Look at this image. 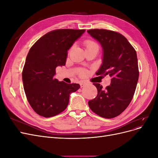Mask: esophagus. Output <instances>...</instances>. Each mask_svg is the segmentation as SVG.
Listing matches in <instances>:
<instances>
[{
    "instance_id": "34e87169",
    "label": "esophagus",
    "mask_w": 158,
    "mask_h": 158,
    "mask_svg": "<svg viewBox=\"0 0 158 158\" xmlns=\"http://www.w3.org/2000/svg\"><path fill=\"white\" fill-rule=\"evenodd\" d=\"M80 87H81V88H83V87L84 86V85H86V83L83 82H81L80 83Z\"/></svg>"
}]
</instances>
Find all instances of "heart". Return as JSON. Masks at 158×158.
Wrapping results in <instances>:
<instances>
[{"label": "heart", "instance_id": "heart-1", "mask_svg": "<svg viewBox=\"0 0 158 158\" xmlns=\"http://www.w3.org/2000/svg\"><path fill=\"white\" fill-rule=\"evenodd\" d=\"M96 45L95 44V43L92 41H90V40H86L84 41V45L85 47V48H87V47H89V46H92V45ZM86 74V72H85V70H82V72L80 73V75L81 76H85V74Z\"/></svg>", "mask_w": 158, "mask_h": 158}]
</instances>
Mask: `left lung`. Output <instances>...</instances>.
I'll list each match as a JSON object with an SVG mask.
<instances>
[{"instance_id": "left-lung-1", "label": "left lung", "mask_w": 158, "mask_h": 158, "mask_svg": "<svg viewBox=\"0 0 158 158\" xmlns=\"http://www.w3.org/2000/svg\"><path fill=\"white\" fill-rule=\"evenodd\" d=\"M87 31L103 48V63L96 74L111 78V84L106 89L98 83L93 84L98 95L88 102L89 107L100 117L114 118L127 109L135 92L139 77L136 52L118 32L104 29Z\"/></svg>"}]
</instances>
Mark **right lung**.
<instances>
[{"label": "right lung", "instance_id": "1", "mask_svg": "<svg viewBox=\"0 0 158 158\" xmlns=\"http://www.w3.org/2000/svg\"><path fill=\"white\" fill-rule=\"evenodd\" d=\"M85 30L59 29L38 40L27 55L22 71L23 89L34 111L44 117L56 115L68 106L70 94L78 84L59 82L55 69L66 64L67 51Z\"/></svg>", "mask_w": 158, "mask_h": 158}]
</instances>
